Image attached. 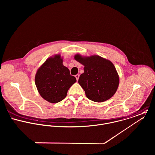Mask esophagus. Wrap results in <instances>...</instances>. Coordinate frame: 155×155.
Instances as JSON below:
<instances>
[{
    "label": "esophagus",
    "instance_id": "34e87169",
    "mask_svg": "<svg viewBox=\"0 0 155 155\" xmlns=\"http://www.w3.org/2000/svg\"><path fill=\"white\" fill-rule=\"evenodd\" d=\"M79 76H80V75H79V74H77V75H75V76L77 81L78 80V78H79Z\"/></svg>",
    "mask_w": 155,
    "mask_h": 155
}]
</instances>
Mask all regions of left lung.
Here are the masks:
<instances>
[{
  "instance_id": "8db88e82",
  "label": "left lung",
  "mask_w": 155,
  "mask_h": 155,
  "mask_svg": "<svg viewBox=\"0 0 155 155\" xmlns=\"http://www.w3.org/2000/svg\"><path fill=\"white\" fill-rule=\"evenodd\" d=\"M75 59L84 66V73L80 76L78 83L89 99L101 102L114 94L119 78L111 62L98 56L83 58L77 54Z\"/></svg>"
}]
</instances>
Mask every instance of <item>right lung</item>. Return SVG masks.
I'll return each mask as SVG.
<instances>
[{
    "instance_id": "add662e5",
    "label": "right lung",
    "mask_w": 155,
    "mask_h": 155,
    "mask_svg": "<svg viewBox=\"0 0 155 155\" xmlns=\"http://www.w3.org/2000/svg\"><path fill=\"white\" fill-rule=\"evenodd\" d=\"M60 55L48 59L38 70L35 84L41 96L51 103L64 99L70 87L77 80L63 66Z\"/></svg>"
}]
</instances>
